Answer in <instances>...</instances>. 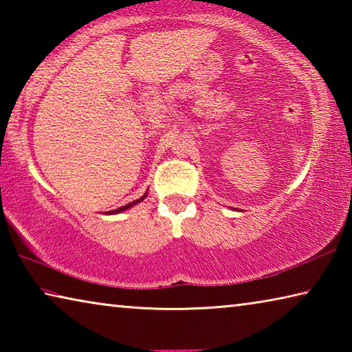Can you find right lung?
<instances>
[{
	"label": "right lung",
	"instance_id": "right-lung-1",
	"mask_svg": "<svg viewBox=\"0 0 352 352\" xmlns=\"http://www.w3.org/2000/svg\"><path fill=\"white\" fill-rule=\"evenodd\" d=\"M147 197V192L142 195L141 199H138V200H135V201H130V204H127L126 206H121V208H118V210H113V211H109L107 214H118V212H122V211H126V210H129V208H132L133 205H136V204H140V201H142Z\"/></svg>",
	"mask_w": 352,
	"mask_h": 352
}]
</instances>
